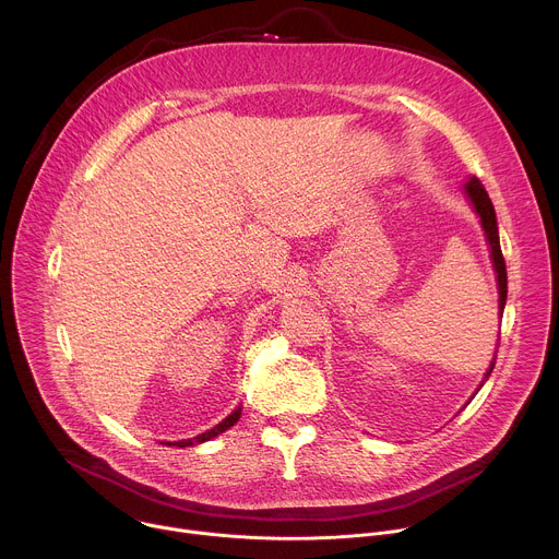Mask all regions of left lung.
<instances>
[{"label": "left lung", "mask_w": 559, "mask_h": 559, "mask_svg": "<svg viewBox=\"0 0 559 559\" xmlns=\"http://www.w3.org/2000/svg\"><path fill=\"white\" fill-rule=\"evenodd\" d=\"M464 190V197L466 201L471 203L473 212L477 214V218H480V225L485 229V236H487V243H489V252H491V263H493V272H496V281H498V316L502 318L504 313V305H507V265H504V257H502V248H500V234H498V218H496V210H493V203L487 194V190L483 188V183L477 181L475 177H468L466 183L462 186ZM500 341V338H498ZM496 367V356L480 382V386L489 380L491 371ZM480 386L475 389V393L480 391ZM473 393V395H475ZM473 395L468 397V401H473Z\"/></svg>", "instance_id": "obj_1"}]
</instances>
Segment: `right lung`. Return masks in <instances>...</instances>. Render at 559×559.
<instances>
[{
	"label": "right lung",
	"instance_id": "right-lung-1",
	"mask_svg": "<svg viewBox=\"0 0 559 559\" xmlns=\"http://www.w3.org/2000/svg\"><path fill=\"white\" fill-rule=\"evenodd\" d=\"M238 418H241V407H236L225 420H221L216 427H212L210 431H205V433H199L197 438H188V440H179V442H166L168 447H194V444H201V442H207V440H212V438H216V436H221L223 431H227L229 427H234L236 423H238Z\"/></svg>",
	"mask_w": 559,
	"mask_h": 559
}]
</instances>
